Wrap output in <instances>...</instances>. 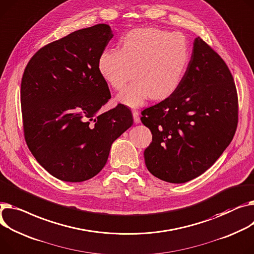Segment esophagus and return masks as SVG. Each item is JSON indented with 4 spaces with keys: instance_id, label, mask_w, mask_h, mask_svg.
Returning <instances> with one entry per match:
<instances>
[{
    "instance_id": "esophagus-1",
    "label": "esophagus",
    "mask_w": 254,
    "mask_h": 254,
    "mask_svg": "<svg viewBox=\"0 0 254 254\" xmlns=\"http://www.w3.org/2000/svg\"><path fill=\"white\" fill-rule=\"evenodd\" d=\"M132 117H133L134 124H139L141 122V120H140V112L138 110H133L132 111Z\"/></svg>"
}]
</instances>
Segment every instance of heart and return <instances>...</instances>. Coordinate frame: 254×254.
<instances>
[{"instance_id":"b5f03b06","label":"heart","mask_w":254,"mask_h":254,"mask_svg":"<svg viewBox=\"0 0 254 254\" xmlns=\"http://www.w3.org/2000/svg\"><path fill=\"white\" fill-rule=\"evenodd\" d=\"M190 61L189 44L183 33L154 27L134 28L122 39V48L108 49L100 55L98 69L102 77L122 91L117 97L129 107H139L150 97L162 100L180 87Z\"/></svg>"}]
</instances>
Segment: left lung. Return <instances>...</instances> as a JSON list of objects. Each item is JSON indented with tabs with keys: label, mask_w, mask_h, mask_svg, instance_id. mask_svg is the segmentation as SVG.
<instances>
[{
	"label": "left lung",
	"mask_w": 254,
	"mask_h": 254,
	"mask_svg": "<svg viewBox=\"0 0 254 254\" xmlns=\"http://www.w3.org/2000/svg\"><path fill=\"white\" fill-rule=\"evenodd\" d=\"M152 132L148 171L174 184L189 182L223 154L238 125V95L229 67L200 37L179 89L142 111Z\"/></svg>",
	"instance_id": "left-lung-1"
}]
</instances>
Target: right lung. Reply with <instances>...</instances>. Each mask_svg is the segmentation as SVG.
<instances>
[{"instance_id":"obj_1","label":"right lung","mask_w":254,"mask_h":254,"mask_svg":"<svg viewBox=\"0 0 254 254\" xmlns=\"http://www.w3.org/2000/svg\"><path fill=\"white\" fill-rule=\"evenodd\" d=\"M97 24L50 43L28 61L20 101L25 142L37 161L64 182H83L105 166L112 143L132 126L124 104L102 114L111 94L98 60L112 39Z\"/></svg>"}]
</instances>
